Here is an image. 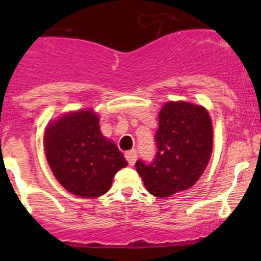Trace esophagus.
Segmentation results:
<instances>
[{
	"mask_svg": "<svg viewBox=\"0 0 261 261\" xmlns=\"http://www.w3.org/2000/svg\"><path fill=\"white\" fill-rule=\"evenodd\" d=\"M125 157H126L127 163L130 164V166H134L135 162L137 160V152L135 151V149H131V151H128L125 153Z\"/></svg>",
	"mask_w": 261,
	"mask_h": 261,
	"instance_id": "1",
	"label": "esophagus"
}]
</instances>
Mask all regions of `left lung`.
<instances>
[{"label": "left lung", "instance_id": "left-lung-1", "mask_svg": "<svg viewBox=\"0 0 261 261\" xmlns=\"http://www.w3.org/2000/svg\"><path fill=\"white\" fill-rule=\"evenodd\" d=\"M158 122L154 160L135 166L149 194L168 197L199 180L211 158L214 128L207 110L188 101L164 104Z\"/></svg>", "mask_w": 261, "mask_h": 261}]
</instances>
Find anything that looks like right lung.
I'll return each mask as SVG.
<instances>
[{"label": "right lung", "mask_w": 261, "mask_h": 261, "mask_svg": "<svg viewBox=\"0 0 261 261\" xmlns=\"http://www.w3.org/2000/svg\"><path fill=\"white\" fill-rule=\"evenodd\" d=\"M44 147L60 184L86 199L106 194L116 172L127 166L115 143L100 133L99 118L91 109L65 114L50 122Z\"/></svg>", "instance_id": "right-lung-1"}]
</instances>
